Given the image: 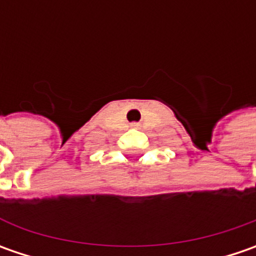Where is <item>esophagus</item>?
<instances>
[{
    "instance_id": "34e87169",
    "label": "esophagus",
    "mask_w": 256,
    "mask_h": 256,
    "mask_svg": "<svg viewBox=\"0 0 256 256\" xmlns=\"http://www.w3.org/2000/svg\"><path fill=\"white\" fill-rule=\"evenodd\" d=\"M131 126H138V124H135V122L131 124Z\"/></svg>"
}]
</instances>
